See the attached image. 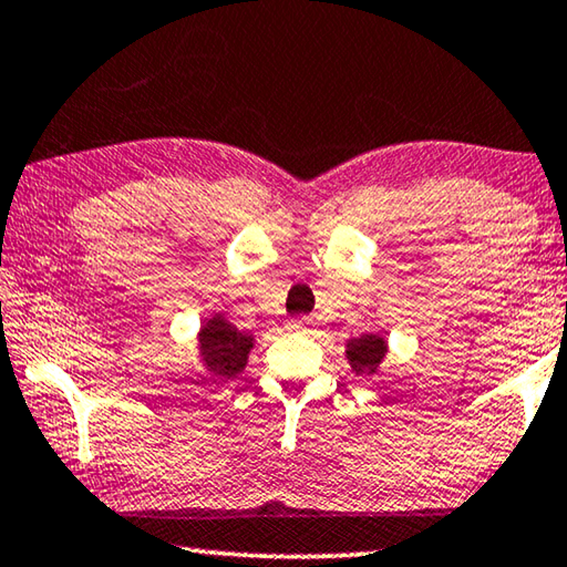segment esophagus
I'll return each instance as SVG.
<instances>
[{"label": "esophagus", "instance_id": "1", "mask_svg": "<svg viewBox=\"0 0 567 567\" xmlns=\"http://www.w3.org/2000/svg\"><path fill=\"white\" fill-rule=\"evenodd\" d=\"M290 329H292V332H310V329H312V319L297 317V319H292V322H290Z\"/></svg>", "mask_w": 567, "mask_h": 567}]
</instances>
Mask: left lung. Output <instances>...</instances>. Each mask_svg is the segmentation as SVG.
I'll use <instances>...</instances> for the list:
<instances>
[{"mask_svg":"<svg viewBox=\"0 0 567 567\" xmlns=\"http://www.w3.org/2000/svg\"><path fill=\"white\" fill-rule=\"evenodd\" d=\"M389 352V344L384 334H362V337H354L349 339L344 344V354H347V362L352 367V372L359 377H374L379 372V367L386 359Z\"/></svg>","mask_w":567,"mask_h":567,"instance_id":"1","label":"left lung"}]
</instances>
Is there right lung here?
Masks as SVG:
<instances>
[{"instance_id":"1","label":"right lung","mask_w":567,"mask_h":567,"mask_svg":"<svg viewBox=\"0 0 567 567\" xmlns=\"http://www.w3.org/2000/svg\"><path fill=\"white\" fill-rule=\"evenodd\" d=\"M255 347L250 332L235 327L223 312L205 319L198 332V359L210 379H235Z\"/></svg>"}]
</instances>
